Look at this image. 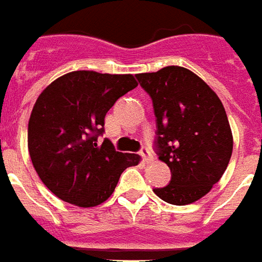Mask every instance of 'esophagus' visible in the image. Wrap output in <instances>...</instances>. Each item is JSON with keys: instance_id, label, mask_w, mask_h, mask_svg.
I'll use <instances>...</instances> for the list:
<instances>
[{"instance_id": "1", "label": "esophagus", "mask_w": 262, "mask_h": 262, "mask_svg": "<svg viewBox=\"0 0 262 262\" xmlns=\"http://www.w3.org/2000/svg\"><path fill=\"white\" fill-rule=\"evenodd\" d=\"M139 153H140V156H142V159H143L144 162H151V159H153V157H151V151H150L147 147H142V150H140Z\"/></svg>"}]
</instances>
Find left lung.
Listing matches in <instances>:
<instances>
[{
  "mask_svg": "<svg viewBox=\"0 0 262 262\" xmlns=\"http://www.w3.org/2000/svg\"><path fill=\"white\" fill-rule=\"evenodd\" d=\"M156 116V151L171 180L153 188L163 201L186 206L200 200L224 174L233 133L224 106L211 88L186 68L137 74Z\"/></svg>",
  "mask_w": 262,
  "mask_h": 262,
  "instance_id": "8db88e82",
  "label": "left lung"
}]
</instances>
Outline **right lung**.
<instances>
[{
    "label": "right lung",
    "instance_id": "right-lung-1",
    "mask_svg": "<svg viewBox=\"0 0 262 262\" xmlns=\"http://www.w3.org/2000/svg\"><path fill=\"white\" fill-rule=\"evenodd\" d=\"M133 75L75 71L55 79L38 96L28 123V150L39 179L61 200L95 207L106 201L123 170L139 155L98 143L115 102L135 89Z\"/></svg>",
    "mask_w": 262,
    "mask_h": 262
}]
</instances>
